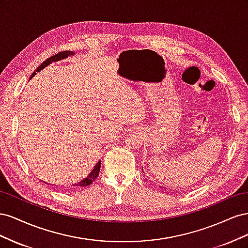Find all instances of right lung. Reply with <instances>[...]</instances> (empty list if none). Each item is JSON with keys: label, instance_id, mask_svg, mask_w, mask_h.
<instances>
[{"label": "right lung", "instance_id": "right-lung-1", "mask_svg": "<svg viewBox=\"0 0 248 248\" xmlns=\"http://www.w3.org/2000/svg\"><path fill=\"white\" fill-rule=\"evenodd\" d=\"M73 55H74V52H73V51H70V50H65V51L58 52V54H56L55 56H52V57L46 59V61H44V62L38 67V68H37V69L32 73V76L30 77V78H32L35 76V74H36V72H39V71L42 70L43 68H46V67L47 65H49L51 62H57V61H60V60L66 59V58H68L69 56H73ZM100 167H101V161L99 160L98 163L96 164L95 168L93 169V170H92L91 172H90V175H89L87 178H85L84 180H81V181L78 182V183L73 184L72 186H74V187H86V186L91 184V183L94 181V180H95L97 177H98L99 171H100Z\"/></svg>", "mask_w": 248, "mask_h": 248}]
</instances>
